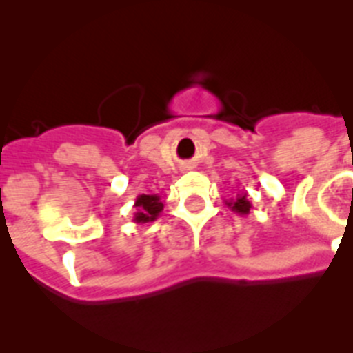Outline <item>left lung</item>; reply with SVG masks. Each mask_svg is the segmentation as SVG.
Returning a JSON list of instances; mask_svg holds the SVG:
<instances>
[{"instance_id":"left-lung-1","label":"left lung","mask_w":353,"mask_h":353,"mask_svg":"<svg viewBox=\"0 0 353 353\" xmlns=\"http://www.w3.org/2000/svg\"><path fill=\"white\" fill-rule=\"evenodd\" d=\"M226 205L232 208V212L239 215H248L252 208L251 201L248 199V194H236V198L228 199Z\"/></svg>"}]
</instances>
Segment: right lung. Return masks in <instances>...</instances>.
<instances>
[{
    "instance_id": "add662e5",
    "label": "right lung",
    "mask_w": 353,
    "mask_h": 353,
    "mask_svg": "<svg viewBox=\"0 0 353 353\" xmlns=\"http://www.w3.org/2000/svg\"><path fill=\"white\" fill-rule=\"evenodd\" d=\"M136 214H134V223L145 224L152 223L159 217V214L164 208V201L157 194H141L136 198Z\"/></svg>"
}]
</instances>
